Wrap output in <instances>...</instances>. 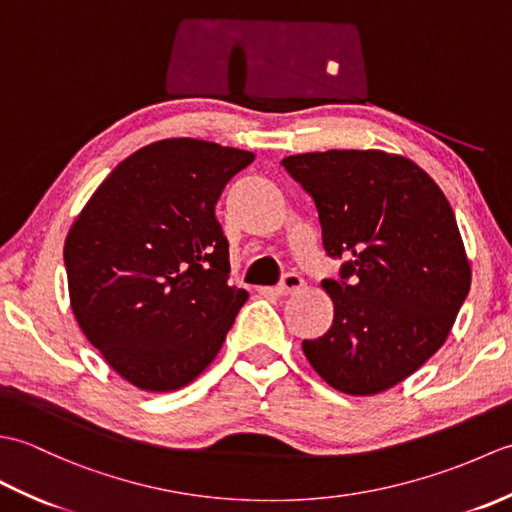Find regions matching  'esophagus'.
<instances>
[{"mask_svg": "<svg viewBox=\"0 0 512 512\" xmlns=\"http://www.w3.org/2000/svg\"><path fill=\"white\" fill-rule=\"evenodd\" d=\"M303 286H306V281H303V277L299 273H295V270H292V273H286L284 277H281L279 286H277V295H281V297L292 295V292L301 290Z\"/></svg>", "mask_w": 512, "mask_h": 512, "instance_id": "34e87169", "label": "esophagus"}]
</instances>
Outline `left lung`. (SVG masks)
Instances as JSON below:
<instances>
[{
    "instance_id": "obj_1",
    "label": "left lung",
    "mask_w": 512,
    "mask_h": 512,
    "mask_svg": "<svg viewBox=\"0 0 512 512\" xmlns=\"http://www.w3.org/2000/svg\"><path fill=\"white\" fill-rule=\"evenodd\" d=\"M281 165L319 211L325 253L345 259L321 286L330 330L303 341L325 383L350 396L398 385L436 354L471 288V264L449 200L409 158L330 149Z\"/></svg>"
}]
</instances>
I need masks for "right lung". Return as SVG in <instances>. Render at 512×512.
Wrapping results in <instances>:
<instances>
[{"label":"right lung","mask_w":512,"mask_h":512,"mask_svg":"<svg viewBox=\"0 0 512 512\" xmlns=\"http://www.w3.org/2000/svg\"><path fill=\"white\" fill-rule=\"evenodd\" d=\"M255 154L195 138L158 140L94 191L63 246L70 306L127 383L176 391L220 352L248 299L228 284L215 204Z\"/></svg>","instance_id":"obj_1"}]
</instances>
